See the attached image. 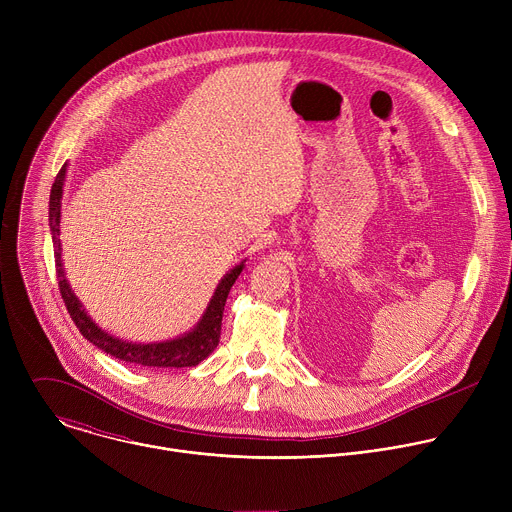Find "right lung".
Returning <instances> with one entry per match:
<instances>
[{
    "instance_id": "right-lung-1",
    "label": "right lung",
    "mask_w": 512,
    "mask_h": 512,
    "mask_svg": "<svg viewBox=\"0 0 512 512\" xmlns=\"http://www.w3.org/2000/svg\"><path fill=\"white\" fill-rule=\"evenodd\" d=\"M64 178H66V164L56 174V180L50 190L48 223H50V233H52V243H54L58 287H60L64 306H66L72 322L77 324L79 332L89 342H93L97 348H101L103 352H107L119 360L133 362V364H137V367H154V369L196 367L198 362H202L218 346V338H221L223 312H225L229 291H231L233 283L237 281V277L241 275L247 259L241 261L239 265H235L227 275H223L221 281H218L202 318L190 332H186L178 338H172V340L152 342V344L121 340V338L105 332L91 320V316L87 314V310L83 308V304L79 302L75 291H72V287L68 285V281L64 277V267H62V259H60V237H58L60 235V206H62V194H64Z\"/></svg>"
}]
</instances>
